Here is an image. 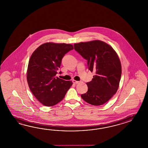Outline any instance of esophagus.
<instances>
[{
    "instance_id": "esophagus-1",
    "label": "esophagus",
    "mask_w": 148,
    "mask_h": 148,
    "mask_svg": "<svg viewBox=\"0 0 148 148\" xmlns=\"http://www.w3.org/2000/svg\"><path fill=\"white\" fill-rule=\"evenodd\" d=\"M72 82H73V84H79L80 82H79V81H76L75 80H72Z\"/></svg>"
}]
</instances>
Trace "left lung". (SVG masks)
Returning <instances> with one entry per match:
<instances>
[{
    "label": "left lung",
    "instance_id": "obj_1",
    "mask_svg": "<svg viewBox=\"0 0 148 148\" xmlns=\"http://www.w3.org/2000/svg\"><path fill=\"white\" fill-rule=\"evenodd\" d=\"M74 48L87 60L88 68L95 71L88 90L81 97L87 103L101 106L117 92L121 76V65L117 53L110 45L95 40L74 44Z\"/></svg>",
    "mask_w": 148,
    "mask_h": 148
}]
</instances>
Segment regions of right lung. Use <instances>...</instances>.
I'll return each mask as SVG.
<instances>
[{
	"label": "right lung",
	"mask_w": 148,
	"mask_h": 148,
	"mask_svg": "<svg viewBox=\"0 0 148 148\" xmlns=\"http://www.w3.org/2000/svg\"><path fill=\"white\" fill-rule=\"evenodd\" d=\"M73 49L71 44L49 42L39 46L32 54L27 82L32 93L44 106L51 107L61 101L72 85L71 80L65 81L56 75L63 57Z\"/></svg>",
	"instance_id": "1"
}]
</instances>
